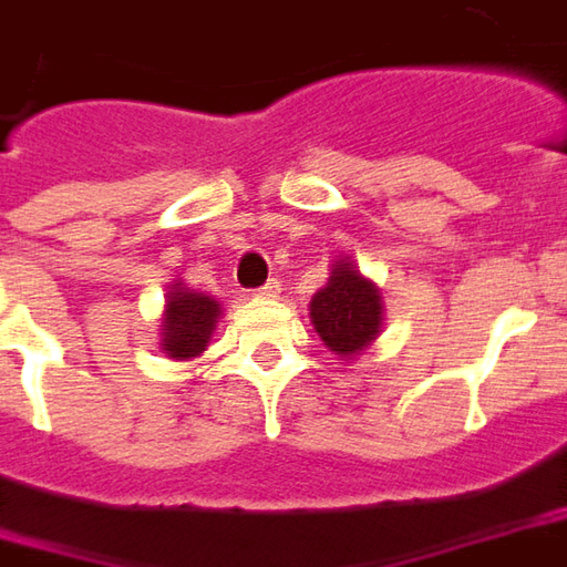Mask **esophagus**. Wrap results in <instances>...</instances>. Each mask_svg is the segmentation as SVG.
Wrapping results in <instances>:
<instances>
[{
  "label": "esophagus",
  "instance_id": "34e87169",
  "mask_svg": "<svg viewBox=\"0 0 567 567\" xmlns=\"http://www.w3.org/2000/svg\"><path fill=\"white\" fill-rule=\"evenodd\" d=\"M277 292H280V280H268L265 287L256 290V296H259V299H275Z\"/></svg>",
  "mask_w": 567,
  "mask_h": 567
}]
</instances>
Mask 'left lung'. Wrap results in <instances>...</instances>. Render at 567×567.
<instances>
[{
  "mask_svg": "<svg viewBox=\"0 0 567 567\" xmlns=\"http://www.w3.org/2000/svg\"><path fill=\"white\" fill-rule=\"evenodd\" d=\"M311 321L327 349L339 358H351L380 333V290L358 275L349 261H339L330 284L311 299Z\"/></svg>",
  "mask_w": 567,
  "mask_h": 567,
  "instance_id": "1",
  "label": "left lung"
}]
</instances>
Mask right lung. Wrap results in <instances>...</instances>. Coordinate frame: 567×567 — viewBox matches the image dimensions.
<instances>
[{
  "label": "right lung",
  "mask_w": 567,
  "mask_h": 567,
  "mask_svg": "<svg viewBox=\"0 0 567 567\" xmlns=\"http://www.w3.org/2000/svg\"><path fill=\"white\" fill-rule=\"evenodd\" d=\"M178 292L169 296L166 318H163V349L175 361H187L206 351V339L216 327V318L221 315L216 299H209L206 292H190L175 287Z\"/></svg>",
  "instance_id": "add662e5"
}]
</instances>
